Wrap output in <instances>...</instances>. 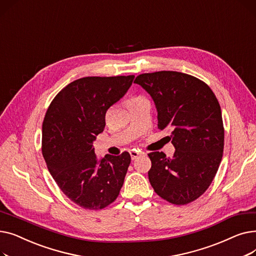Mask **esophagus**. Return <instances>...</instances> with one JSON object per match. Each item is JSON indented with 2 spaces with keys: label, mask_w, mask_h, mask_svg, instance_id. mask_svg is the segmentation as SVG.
<instances>
[{
  "label": "esophagus",
  "mask_w": 256,
  "mask_h": 256,
  "mask_svg": "<svg viewBox=\"0 0 256 256\" xmlns=\"http://www.w3.org/2000/svg\"><path fill=\"white\" fill-rule=\"evenodd\" d=\"M130 156H132V160H137L139 156H143V154H145L144 152H138V150H130Z\"/></svg>",
  "instance_id": "esophagus-1"
}]
</instances>
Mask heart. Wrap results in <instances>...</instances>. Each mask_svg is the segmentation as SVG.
<instances>
[{"mask_svg": "<svg viewBox=\"0 0 256 256\" xmlns=\"http://www.w3.org/2000/svg\"><path fill=\"white\" fill-rule=\"evenodd\" d=\"M145 100L143 96H132L130 100H128V104H134V102H140V100Z\"/></svg>", "mask_w": 256, "mask_h": 256, "instance_id": "obj_1", "label": "heart"}]
</instances>
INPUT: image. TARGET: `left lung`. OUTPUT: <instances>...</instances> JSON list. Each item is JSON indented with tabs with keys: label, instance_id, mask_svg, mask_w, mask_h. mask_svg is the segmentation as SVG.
I'll return each instance as SVG.
<instances>
[{
	"label": "left lung",
	"instance_id": "8db88e82",
	"mask_svg": "<svg viewBox=\"0 0 256 256\" xmlns=\"http://www.w3.org/2000/svg\"><path fill=\"white\" fill-rule=\"evenodd\" d=\"M152 98L158 128L171 130L172 158L148 154V178L154 192L168 202L184 206L202 195L220 166L224 126L219 102L212 89L193 76L178 72L139 74L135 82Z\"/></svg>",
	"mask_w": 256,
	"mask_h": 256
}]
</instances>
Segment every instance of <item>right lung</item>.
I'll use <instances>...</instances> for the list:
<instances>
[{"mask_svg": "<svg viewBox=\"0 0 256 256\" xmlns=\"http://www.w3.org/2000/svg\"><path fill=\"white\" fill-rule=\"evenodd\" d=\"M134 78L76 80L57 94L46 113L42 150L48 169L60 190L85 210L110 206L124 184L130 154L98 158L93 141L104 132L108 109L124 96Z\"/></svg>", "mask_w": 256, "mask_h": 256, "instance_id": "1", "label": "right lung"}]
</instances>
